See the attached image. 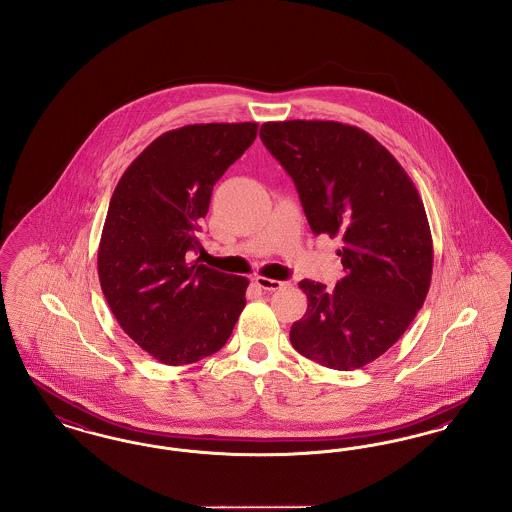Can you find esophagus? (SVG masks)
Listing matches in <instances>:
<instances>
[{"mask_svg": "<svg viewBox=\"0 0 512 512\" xmlns=\"http://www.w3.org/2000/svg\"><path fill=\"white\" fill-rule=\"evenodd\" d=\"M253 282H255L257 288H261V290H265V292H274V290H280V288L284 286V282L272 280V278H265V276H257V278H253Z\"/></svg>", "mask_w": 512, "mask_h": 512, "instance_id": "1", "label": "esophagus"}]
</instances>
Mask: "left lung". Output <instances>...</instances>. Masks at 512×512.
I'll list each match as a JSON object with an SVG mask.
<instances>
[{"label": "left lung", "instance_id": "8db88e82", "mask_svg": "<svg viewBox=\"0 0 512 512\" xmlns=\"http://www.w3.org/2000/svg\"><path fill=\"white\" fill-rule=\"evenodd\" d=\"M259 136L292 176L311 230L343 244L334 290L299 282L309 305L292 324V345L328 368L368 365L405 334L430 290L424 203L397 159L357 126L265 122Z\"/></svg>", "mask_w": 512, "mask_h": 512}]
</instances>
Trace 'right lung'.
<instances>
[{
	"instance_id": "right-lung-1",
	"label": "right lung",
	"mask_w": 512,
	"mask_h": 512,
	"mask_svg": "<svg viewBox=\"0 0 512 512\" xmlns=\"http://www.w3.org/2000/svg\"><path fill=\"white\" fill-rule=\"evenodd\" d=\"M257 122L169 130L113 192L98 249L101 290L122 330L163 365H190L228 341L245 307L244 276L190 263L213 186L257 138Z\"/></svg>"
}]
</instances>
